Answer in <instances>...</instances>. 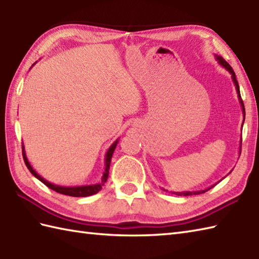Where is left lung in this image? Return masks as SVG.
Segmentation results:
<instances>
[{
	"label": "left lung",
	"mask_w": 259,
	"mask_h": 259,
	"mask_svg": "<svg viewBox=\"0 0 259 259\" xmlns=\"http://www.w3.org/2000/svg\"><path fill=\"white\" fill-rule=\"evenodd\" d=\"M214 56V59H216V61L219 63V65H222L223 68H225L226 69L228 72L230 73V75H232V80H233V83H234V85H235V89H236V92H237V97H238V100H239V103H240V107H241V111H243V114H244V120H243V124H244V121H245V107H244V103H243V100H241V97H240V90H239V85H238V82H237V79H236V74H235V72H234V70H233V68L230 67V65L225 61V60L221 57V56H218V54H213ZM243 124H241V128H243ZM240 145H241V139H240V142H239V153H240ZM225 178V177H224ZM223 178V179H224ZM222 179V180H223ZM219 183V181H218ZM217 183V184H218ZM217 184H214V185H217ZM214 185L213 186H210V187H208V188H206V189H203V190H196V191H171L172 194H175V195H177V196H192V195H199V194H203V192H206V191H208L209 189H211L212 187H214ZM162 190H166V189H163L162 188Z\"/></svg>",
	"instance_id": "8db88e82"
}]
</instances>
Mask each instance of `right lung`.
Here are the masks:
<instances>
[{
	"mask_svg": "<svg viewBox=\"0 0 259 259\" xmlns=\"http://www.w3.org/2000/svg\"><path fill=\"white\" fill-rule=\"evenodd\" d=\"M36 63V62H35ZM34 63V64H35ZM30 69L33 68V65ZM119 142V138L115 140L113 144L109 147L108 151L106 152V157H104V170H103V174H102V177L101 180L99 181L97 184H91V185H80V186H61V185H56L53 183H50V181L46 180L43 177H41L40 175H38L33 167L31 166V163L29 161V159L26 157V152H25V148H24V144L22 142V152H23V159H24V162L26 164L27 169L30 170V172L34 176L36 179H38L41 181V183L45 184L49 188L59 192V194H62V195H67V196H71V197H88V196H92V195H96L97 192L100 191L102 189V186L106 183L107 179H108V176H109V169H110V162H111V158L113 155V151L115 149V147H117Z\"/></svg>",
	"mask_w": 259,
	"mask_h": 259,
	"instance_id": "obj_1",
	"label": "right lung"
}]
</instances>
